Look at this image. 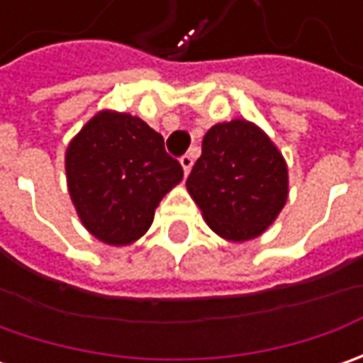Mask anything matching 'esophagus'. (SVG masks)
I'll list each match as a JSON object with an SVG mask.
<instances>
[{"mask_svg": "<svg viewBox=\"0 0 363 363\" xmlns=\"http://www.w3.org/2000/svg\"><path fill=\"white\" fill-rule=\"evenodd\" d=\"M179 163H182V167H184V174L188 175L189 169H191V165H194V155H189V153H186L182 160H179Z\"/></svg>", "mask_w": 363, "mask_h": 363, "instance_id": "esophagus-1", "label": "esophagus"}]
</instances>
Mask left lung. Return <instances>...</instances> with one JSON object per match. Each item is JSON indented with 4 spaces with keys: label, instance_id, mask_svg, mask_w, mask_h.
Here are the masks:
<instances>
[{
    "label": "left lung",
    "instance_id": "left-lung-1",
    "mask_svg": "<svg viewBox=\"0 0 363 363\" xmlns=\"http://www.w3.org/2000/svg\"><path fill=\"white\" fill-rule=\"evenodd\" d=\"M189 196L218 236L244 242L260 236L289 196L283 153L255 123H218L203 135L202 155L186 182Z\"/></svg>",
    "mask_w": 363,
    "mask_h": 363
}]
</instances>
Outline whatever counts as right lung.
I'll list each match as a JSON object with an SVG mask.
<instances>
[{
  "label": "right lung",
  "mask_w": 363,
  "mask_h": 363,
  "mask_svg": "<svg viewBox=\"0 0 363 363\" xmlns=\"http://www.w3.org/2000/svg\"><path fill=\"white\" fill-rule=\"evenodd\" d=\"M182 177L163 137L129 113H96L66 149V182L78 218L111 246L139 240Z\"/></svg>",
  "instance_id": "1"
}]
</instances>
